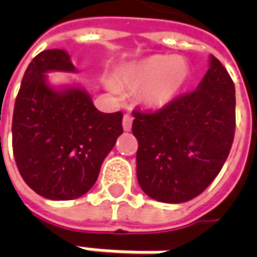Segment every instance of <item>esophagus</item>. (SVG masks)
<instances>
[{
	"mask_svg": "<svg viewBox=\"0 0 257 257\" xmlns=\"http://www.w3.org/2000/svg\"><path fill=\"white\" fill-rule=\"evenodd\" d=\"M132 123H133V117H132L130 114H124V117H123L124 132H130V130H132Z\"/></svg>",
	"mask_w": 257,
	"mask_h": 257,
	"instance_id": "esophagus-1",
	"label": "esophagus"
}]
</instances>
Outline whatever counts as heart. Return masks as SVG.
<instances>
[{
	"label": "heart",
	"instance_id": "1",
	"mask_svg": "<svg viewBox=\"0 0 257 257\" xmlns=\"http://www.w3.org/2000/svg\"><path fill=\"white\" fill-rule=\"evenodd\" d=\"M189 64L182 57L154 54L124 65L115 75V84L127 88H142L140 98L146 105L162 108L170 104L189 80ZM108 83L111 91L117 87Z\"/></svg>",
	"mask_w": 257,
	"mask_h": 257
}]
</instances>
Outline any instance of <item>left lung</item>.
<instances>
[{"label": "left lung", "instance_id": "1", "mask_svg": "<svg viewBox=\"0 0 257 257\" xmlns=\"http://www.w3.org/2000/svg\"><path fill=\"white\" fill-rule=\"evenodd\" d=\"M234 84L222 63L192 93L157 111L134 110L137 180L157 202L183 203L206 190L230 153L236 128Z\"/></svg>", "mask_w": 257, "mask_h": 257}]
</instances>
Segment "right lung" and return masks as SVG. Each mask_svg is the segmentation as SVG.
<instances>
[{
    "instance_id": "obj_1",
    "label": "right lung",
    "mask_w": 257,
    "mask_h": 257,
    "mask_svg": "<svg viewBox=\"0 0 257 257\" xmlns=\"http://www.w3.org/2000/svg\"><path fill=\"white\" fill-rule=\"evenodd\" d=\"M50 71L74 73L64 50H45L25 70L13 115L14 159L35 193L73 200L93 187L123 133V113L98 111L84 88L51 87Z\"/></svg>"
}]
</instances>
